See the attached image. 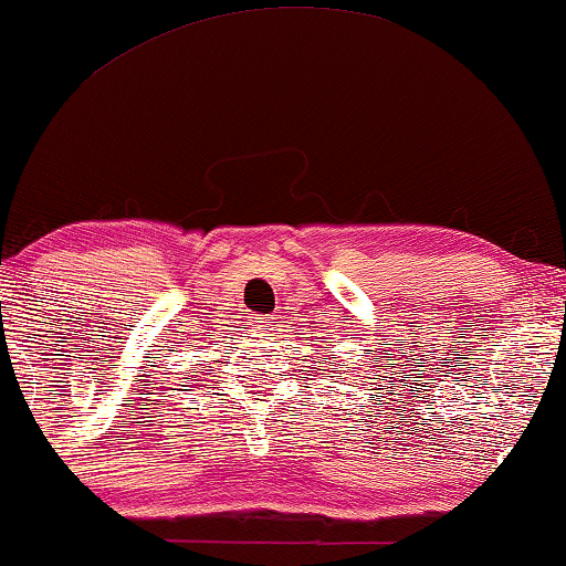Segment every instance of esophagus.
Segmentation results:
<instances>
[{"label":"esophagus","instance_id":"34e87169","mask_svg":"<svg viewBox=\"0 0 566 566\" xmlns=\"http://www.w3.org/2000/svg\"><path fill=\"white\" fill-rule=\"evenodd\" d=\"M252 327L256 329V333H273L277 325H275V317H254Z\"/></svg>","mask_w":566,"mask_h":566}]
</instances>
